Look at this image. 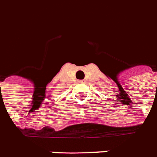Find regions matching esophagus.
I'll use <instances>...</instances> for the list:
<instances>
[{"label":"esophagus","instance_id":"1","mask_svg":"<svg viewBox=\"0 0 157 157\" xmlns=\"http://www.w3.org/2000/svg\"><path fill=\"white\" fill-rule=\"evenodd\" d=\"M78 83H84L85 82V81H83V80H81V81H77Z\"/></svg>","mask_w":157,"mask_h":157}]
</instances>
